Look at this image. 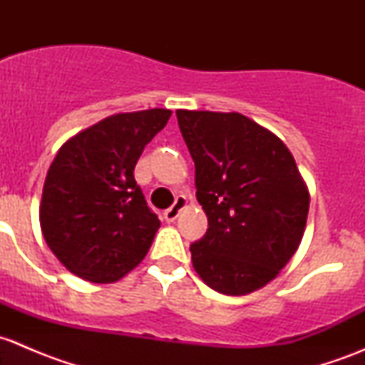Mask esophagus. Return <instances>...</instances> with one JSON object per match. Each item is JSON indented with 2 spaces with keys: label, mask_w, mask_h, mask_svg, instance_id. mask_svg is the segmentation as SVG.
I'll return each mask as SVG.
<instances>
[{
  "label": "esophagus",
  "mask_w": 365,
  "mask_h": 365,
  "mask_svg": "<svg viewBox=\"0 0 365 365\" xmlns=\"http://www.w3.org/2000/svg\"><path fill=\"white\" fill-rule=\"evenodd\" d=\"M187 203H189V201H187L185 196H182V194H180V196H176L175 203H173V205L169 206V208L164 212V219L168 220V222H175L176 217H178L180 212H182V210L185 208Z\"/></svg>",
  "instance_id": "obj_1"
}]
</instances>
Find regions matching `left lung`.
Instances as JSON below:
<instances>
[{
    "mask_svg": "<svg viewBox=\"0 0 365 365\" xmlns=\"http://www.w3.org/2000/svg\"><path fill=\"white\" fill-rule=\"evenodd\" d=\"M208 230L190 245L205 284L247 295L270 282L300 245L309 192L284 143L240 113L176 111Z\"/></svg>",
    "mask_w": 365,
    "mask_h": 365,
    "instance_id": "obj_1",
    "label": "left lung"
}]
</instances>
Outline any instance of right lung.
Masks as SVG:
<instances>
[{
    "label": "right lung",
    "mask_w": 365,
    "mask_h": 365,
    "mask_svg": "<svg viewBox=\"0 0 365 365\" xmlns=\"http://www.w3.org/2000/svg\"><path fill=\"white\" fill-rule=\"evenodd\" d=\"M169 116V109L114 114L73 135L54 157L40 226L54 256L77 277L114 282L148 252L160 220L134 168Z\"/></svg>",
    "instance_id": "add662e5"
}]
</instances>
